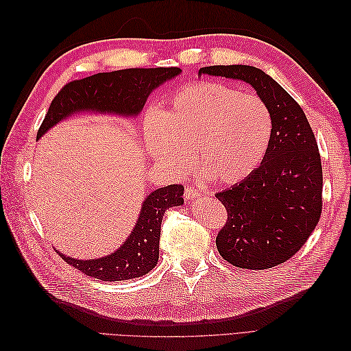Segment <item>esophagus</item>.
Wrapping results in <instances>:
<instances>
[{"label":"esophagus","instance_id":"34e87169","mask_svg":"<svg viewBox=\"0 0 351 351\" xmlns=\"http://www.w3.org/2000/svg\"><path fill=\"white\" fill-rule=\"evenodd\" d=\"M184 196H186V199H196L199 196V190L195 187H186Z\"/></svg>","mask_w":351,"mask_h":351}]
</instances>
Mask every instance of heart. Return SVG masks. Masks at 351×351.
<instances>
[{
	"mask_svg": "<svg viewBox=\"0 0 351 351\" xmlns=\"http://www.w3.org/2000/svg\"><path fill=\"white\" fill-rule=\"evenodd\" d=\"M274 117L258 95L219 82H195L178 89L169 107L146 120L145 134L155 161L187 173L195 155L205 174L234 184L254 173L267 155Z\"/></svg>",
	"mask_w": 351,
	"mask_h": 351,
	"instance_id": "obj_1",
	"label": "heart"
}]
</instances>
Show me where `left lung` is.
Here are the masks:
<instances>
[{
  "label": "left lung",
  "mask_w": 351,
  "mask_h": 351,
  "mask_svg": "<svg viewBox=\"0 0 351 351\" xmlns=\"http://www.w3.org/2000/svg\"><path fill=\"white\" fill-rule=\"evenodd\" d=\"M199 74L246 82L271 108L274 133L262 164L215 195L227 209L217 247L237 268L277 267L302 249L322 214V164L312 127L300 105L256 67L209 66Z\"/></svg>",
  "instance_id": "left-lung-1"
}]
</instances>
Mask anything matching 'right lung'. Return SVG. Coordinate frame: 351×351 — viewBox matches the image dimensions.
<instances>
[{"mask_svg":"<svg viewBox=\"0 0 351 351\" xmlns=\"http://www.w3.org/2000/svg\"><path fill=\"white\" fill-rule=\"evenodd\" d=\"M178 67L125 69L73 80L56 95L38 130V139L73 112L98 111L137 115L149 93L165 80L180 74ZM184 187L169 184L156 189L143 202L132 234L120 249L99 259L79 261L60 256L69 265L102 281H123L142 277L155 268L159 258L161 222L168 208L183 204Z\"/></svg>","mask_w":351,"mask_h":351,"instance_id":"obj_1","label":"right lung"}]
</instances>
